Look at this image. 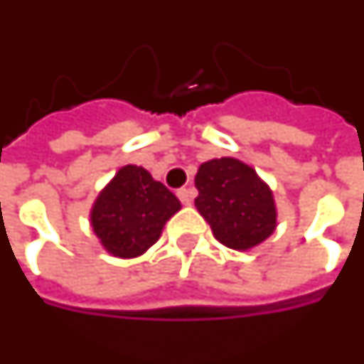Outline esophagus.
Here are the masks:
<instances>
[{"label": "esophagus", "mask_w": 364, "mask_h": 364, "mask_svg": "<svg viewBox=\"0 0 364 364\" xmlns=\"http://www.w3.org/2000/svg\"><path fill=\"white\" fill-rule=\"evenodd\" d=\"M177 197H179V200H181L183 205H191L193 203V197H195V191L193 189H179L177 191Z\"/></svg>", "instance_id": "esophagus-1"}]
</instances>
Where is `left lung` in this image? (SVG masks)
<instances>
[{
    "label": "left lung",
    "instance_id": "1",
    "mask_svg": "<svg viewBox=\"0 0 364 364\" xmlns=\"http://www.w3.org/2000/svg\"><path fill=\"white\" fill-rule=\"evenodd\" d=\"M195 207L210 225L218 242L232 250H250L278 226L274 193L260 175L236 157L210 159L195 175Z\"/></svg>",
    "mask_w": 364,
    "mask_h": 364
}]
</instances>
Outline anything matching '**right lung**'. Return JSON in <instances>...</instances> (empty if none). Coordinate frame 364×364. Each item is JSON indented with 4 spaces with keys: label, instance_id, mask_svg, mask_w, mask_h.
<instances>
[{
    "label": "right lung",
    "instance_id": "right-lung-1",
    "mask_svg": "<svg viewBox=\"0 0 364 364\" xmlns=\"http://www.w3.org/2000/svg\"><path fill=\"white\" fill-rule=\"evenodd\" d=\"M181 203L164 183L138 165H124L90 208V225L104 250L138 258L159 240L165 223Z\"/></svg>",
    "mask_w": 364,
    "mask_h": 364
}]
</instances>
